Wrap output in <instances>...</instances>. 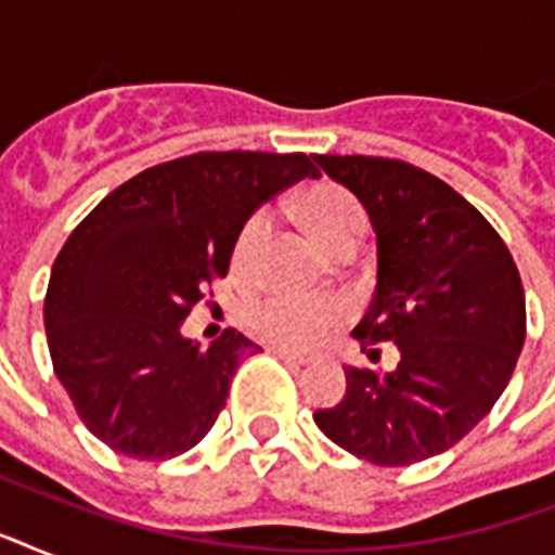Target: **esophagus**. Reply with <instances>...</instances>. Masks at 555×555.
<instances>
[{
	"mask_svg": "<svg viewBox=\"0 0 555 555\" xmlns=\"http://www.w3.org/2000/svg\"><path fill=\"white\" fill-rule=\"evenodd\" d=\"M268 351H273V354H276V357H282V360H287V363H291V365H308V363H311V357L296 354V351H287V348L270 346Z\"/></svg>",
	"mask_w": 555,
	"mask_h": 555,
	"instance_id": "1",
	"label": "esophagus"
}]
</instances>
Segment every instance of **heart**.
I'll return each mask as SVG.
<instances>
[{
    "label": "heart",
    "instance_id": "heart-1",
    "mask_svg": "<svg viewBox=\"0 0 555 555\" xmlns=\"http://www.w3.org/2000/svg\"><path fill=\"white\" fill-rule=\"evenodd\" d=\"M302 212L313 235L331 253H337L346 244H360L365 233L363 204L337 184L311 186L302 201ZM270 227H273V218L268 209H256L244 221L233 244V268L238 273H250L256 268ZM348 320H351V305L337 296H313V299L268 296L253 305L247 313V325L256 337L287 351H311L322 346Z\"/></svg>",
    "mask_w": 555,
    "mask_h": 555
}]
</instances>
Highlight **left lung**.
Listing matches in <instances>:
<instances>
[{
  "label": "left lung",
  "instance_id": "1",
  "mask_svg": "<svg viewBox=\"0 0 555 555\" xmlns=\"http://www.w3.org/2000/svg\"><path fill=\"white\" fill-rule=\"evenodd\" d=\"M317 164L377 233V287L354 337L371 360L395 343L400 363L346 369V397L313 421L371 464H417L455 447L507 388L527 331L521 276L495 227L438 176L369 155Z\"/></svg>",
  "mask_w": 555,
  "mask_h": 555
}]
</instances>
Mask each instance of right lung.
<instances>
[{
    "mask_svg": "<svg viewBox=\"0 0 555 555\" xmlns=\"http://www.w3.org/2000/svg\"><path fill=\"white\" fill-rule=\"evenodd\" d=\"M317 178L305 152H195L112 190L51 268L54 374L86 429L120 455L167 461L198 443L256 343L227 328L209 348L181 322L224 279L242 224L276 192Z\"/></svg>",
    "mask_w": 555,
    "mask_h": 555,
    "instance_id": "obj_1",
    "label": "right lung"
}]
</instances>
